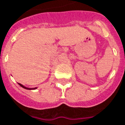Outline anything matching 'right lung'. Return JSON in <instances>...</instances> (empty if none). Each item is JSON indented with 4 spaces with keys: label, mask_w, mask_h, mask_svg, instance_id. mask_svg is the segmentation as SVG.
Masks as SVG:
<instances>
[{
    "label": "right lung",
    "mask_w": 125,
    "mask_h": 125,
    "mask_svg": "<svg viewBox=\"0 0 125 125\" xmlns=\"http://www.w3.org/2000/svg\"><path fill=\"white\" fill-rule=\"evenodd\" d=\"M19 85H20V86H21V87H23V88H26V89H30V88H26V87H25V86H23V85H21V83H19Z\"/></svg>",
    "instance_id": "right-lung-1"
}]
</instances>
